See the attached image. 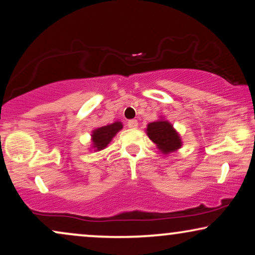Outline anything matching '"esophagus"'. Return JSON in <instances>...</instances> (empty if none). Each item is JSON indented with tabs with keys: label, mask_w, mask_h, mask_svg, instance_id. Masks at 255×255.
<instances>
[{
	"label": "esophagus",
	"mask_w": 255,
	"mask_h": 255,
	"mask_svg": "<svg viewBox=\"0 0 255 255\" xmlns=\"http://www.w3.org/2000/svg\"><path fill=\"white\" fill-rule=\"evenodd\" d=\"M128 127L130 128H138V122L135 120H131L128 122Z\"/></svg>",
	"instance_id": "34e87169"
}]
</instances>
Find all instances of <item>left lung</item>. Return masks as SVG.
Returning a JSON list of instances; mask_svg holds the SVG:
<instances>
[{
	"label": "left lung",
	"instance_id": "left-lung-1",
	"mask_svg": "<svg viewBox=\"0 0 255 255\" xmlns=\"http://www.w3.org/2000/svg\"><path fill=\"white\" fill-rule=\"evenodd\" d=\"M146 134L163 154H169L182 147V139L169 121L161 117L147 124Z\"/></svg>",
	"mask_w": 255,
	"mask_h": 255
}]
</instances>
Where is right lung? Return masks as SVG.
<instances>
[{
    "label": "right lung",
    "mask_w": 255,
    "mask_h": 255,
    "mask_svg": "<svg viewBox=\"0 0 255 255\" xmlns=\"http://www.w3.org/2000/svg\"><path fill=\"white\" fill-rule=\"evenodd\" d=\"M123 128V123L120 121L94 128L92 131V148L94 151H102L110 144L115 135ZM90 148V149H92Z\"/></svg>",
    "instance_id": "right-lung-1"
}]
</instances>
